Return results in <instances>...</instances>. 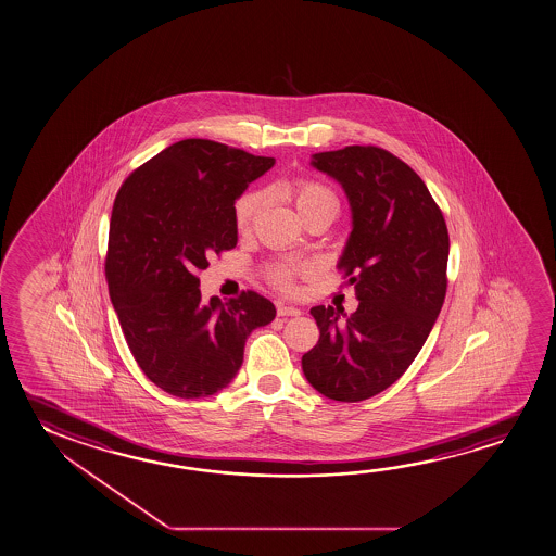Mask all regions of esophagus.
I'll return each instance as SVG.
<instances>
[{
  "label": "esophagus",
  "instance_id": "esophagus-1",
  "mask_svg": "<svg viewBox=\"0 0 556 556\" xmlns=\"http://www.w3.org/2000/svg\"><path fill=\"white\" fill-rule=\"evenodd\" d=\"M301 311L298 307H290V305H278V317H298Z\"/></svg>",
  "mask_w": 556,
  "mask_h": 556
}]
</instances>
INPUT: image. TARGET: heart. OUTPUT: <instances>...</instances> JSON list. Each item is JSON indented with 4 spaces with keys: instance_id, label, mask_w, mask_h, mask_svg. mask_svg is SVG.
<instances>
[{
    "instance_id": "b5f03b06",
    "label": "heart",
    "mask_w": 556,
    "mask_h": 556,
    "mask_svg": "<svg viewBox=\"0 0 556 556\" xmlns=\"http://www.w3.org/2000/svg\"><path fill=\"white\" fill-rule=\"evenodd\" d=\"M286 194L290 197L291 203L295 204L303 220H307L315 214H328L336 218V214L340 211L338 194L327 184L313 179V177H293L286 184ZM263 201H265V197L256 189H249L245 193L239 194L236 206H233V220H236L239 233H248L249 229L253 228L256 216L263 208ZM307 273L308 265L300 263V261H291V258L274 261L265 268L268 282L282 291L293 290L295 278Z\"/></svg>"
}]
</instances>
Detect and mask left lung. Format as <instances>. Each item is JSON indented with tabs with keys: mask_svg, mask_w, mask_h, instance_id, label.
<instances>
[{
	"mask_svg": "<svg viewBox=\"0 0 556 556\" xmlns=\"http://www.w3.org/2000/svg\"><path fill=\"white\" fill-rule=\"evenodd\" d=\"M313 166L338 179L353 229L340 273L359 307L311 308L318 342L301 357L311 387L362 402L394 384L424 348L446 298L450 238L439 204L406 162L380 147L318 152Z\"/></svg>",
	"mask_w": 556,
	"mask_h": 556,
	"instance_id": "left-lung-1",
	"label": "left lung"
}]
</instances>
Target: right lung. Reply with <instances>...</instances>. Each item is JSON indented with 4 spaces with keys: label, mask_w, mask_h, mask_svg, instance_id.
<instances>
[{
    "label": "right lung",
    "mask_w": 556,
    "mask_h": 556,
    "mask_svg": "<svg viewBox=\"0 0 556 556\" xmlns=\"http://www.w3.org/2000/svg\"><path fill=\"white\" fill-rule=\"evenodd\" d=\"M273 166L274 159L186 139L131 172L115 194L108 290L135 362L172 396L228 387L248 336L276 317L256 291L204 305L199 290L208 258L238 243L236 199Z\"/></svg>",
    "instance_id": "obj_1"
}]
</instances>
